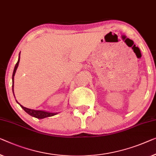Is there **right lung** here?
I'll list each match as a JSON object with an SVG mask.
<instances>
[{"instance_id": "obj_1", "label": "right lung", "mask_w": 156, "mask_h": 156, "mask_svg": "<svg viewBox=\"0 0 156 156\" xmlns=\"http://www.w3.org/2000/svg\"><path fill=\"white\" fill-rule=\"evenodd\" d=\"M20 57H19V59L17 63L16 64L15 69H14V71H13V74H12V92H13V87H14V76H15L16 70H17L19 63H20ZM21 107H22L24 110L26 111V112L29 114L30 115L33 116V117H35L36 118H39V119H42V118H45L47 117H50V116H53L56 114H57V113H50V112H47V111H38V110H33V109H30L24 107L22 105H20Z\"/></svg>"}]
</instances>
